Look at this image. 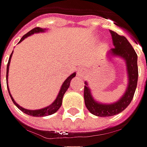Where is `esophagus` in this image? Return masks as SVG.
I'll return each mask as SVG.
<instances>
[{"instance_id":"34e87169","label":"esophagus","mask_w":147,"mask_h":147,"mask_svg":"<svg viewBox=\"0 0 147 147\" xmlns=\"http://www.w3.org/2000/svg\"><path fill=\"white\" fill-rule=\"evenodd\" d=\"M86 73V70L85 68H80L77 71V76L80 77H83Z\"/></svg>"}]
</instances>
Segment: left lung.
Returning <instances> with one entry per match:
<instances>
[{
  "mask_svg": "<svg viewBox=\"0 0 147 147\" xmlns=\"http://www.w3.org/2000/svg\"><path fill=\"white\" fill-rule=\"evenodd\" d=\"M109 32L112 35L114 48H111L108 55L119 56L124 58L127 63L129 83L124 95L118 102L111 105H103L97 103L93 99L90 90L86 82V86L84 87V99L86 108L92 114L99 117L113 116L123 111L129 105L134 96L138 79L137 55L135 50L124 36L119 35L112 30H109Z\"/></svg>",
  "mask_w": 147,
  "mask_h": 147,
  "instance_id": "1",
  "label": "left lung"
}]
</instances>
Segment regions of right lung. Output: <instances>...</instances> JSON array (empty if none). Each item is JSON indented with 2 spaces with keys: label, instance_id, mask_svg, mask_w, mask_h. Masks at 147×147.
<instances>
[{
  "label": "right lung",
  "instance_id": "obj_1",
  "mask_svg": "<svg viewBox=\"0 0 147 147\" xmlns=\"http://www.w3.org/2000/svg\"><path fill=\"white\" fill-rule=\"evenodd\" d=\"M43 30H44V29H41V28H39V27H36V28L33 29L32 30H30L29 32H28L26 34H24V35L23 36L22 38H21V39H20V41L19 42H20L21 41H23L25 38L29 37V36L31 35V34H35V33H38V32H42ZM12 53H13V52H12ZM12 53L10 54V58H9V61H8V64H7V68H6V80H7V78H8L9 66H10V58H11ZM75 76H76V73H73L72 75H71V76L67 78V80L64 81V83L62 84V86H61V90L59 91V94H58V95H57V99H56V100H55L54 102H53L51 105L48 106V107H47V108L42 109H38V110H29V109H24V108H22V107H20L19 105H17V104H16V101L14 100L13 98H12V96H11V94H10V90H9V88H8V86H7V88H8V92H9V94H10V98H11V99H12L13 103L17 106V108H18L19 109H20V110H21L22 112H24V113L29 114V115H31V116H34V117H44V116L51 115V114L54 113H56V112L59 109V108H60L61 105V101H62L63 95H64V94H65L66 91L67 90V89L69 88L71 80L73 77H75ZM0 80H1V78H0ZM6 84H7V83H6Z\"/></svg>",
  "mask_w": 147,
  "mask_h": 147
}]
</instances>
